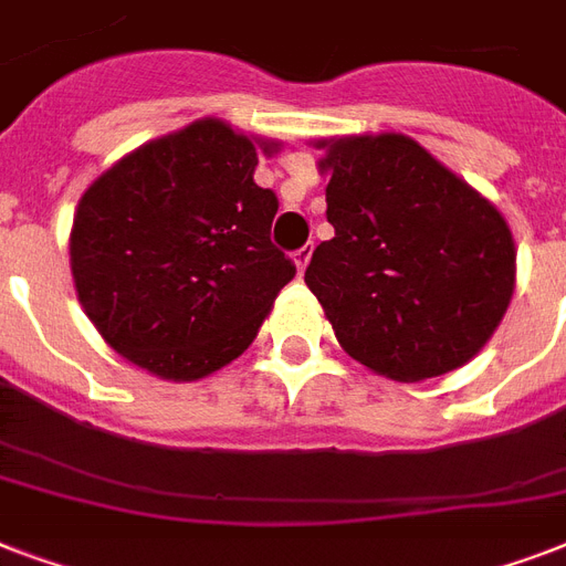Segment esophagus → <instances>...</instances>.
<instances>
[{"instance_id":"34e87169","label":"esophagus","mask_w":566,"mask_h":566,"mask_svg":"<svg viewBox=\"0 0 566 566\" xmlns=\"http://www.w3.org/2000/svg\"><path fill=\"white\" fill-rule=\"evenodd\" d=\"M311 252H314V243H305V247L293 252V261H296V266H300V270H305V266H308Z\"/></svg>"}]
</instances>
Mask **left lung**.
I'll list each match as a JSON object with an SVG mask.
<instances>
[{"instance_id":"left-lung-1","label":"left lung","mask_w":566,"mask_h":566,"mask_svg":"<svg viewBox=\"0 0 566 566\" xmlns=\"http://www.w3.org/2000/svg\"><path fill=\"white\" fill-rule=\"evenodd\" d=\"M323 240L305 270L337 344L394 381L464 367L509 311L517 249L505 217L405 135L319 140Z\"/></svg>"}]
</instances>
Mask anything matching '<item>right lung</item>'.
<instances>
[{"label":"right lung","instance_id":"right-lung-1","mask_svg":"<svg viewBox=\"0 0 566 566\" xmlns=\"http://www.w3.org/2000/svg\"><path fill=\"white\" fill-rule=\"evenodd\" d=\"M258 153L279 144L196 119L119 158L75 208L70 266L105 344L140 370L196 381L252 340L296 266L273 247Z\"/></svg>","mask_w":566,"mask_h":566}]
</instances>
